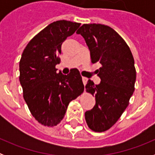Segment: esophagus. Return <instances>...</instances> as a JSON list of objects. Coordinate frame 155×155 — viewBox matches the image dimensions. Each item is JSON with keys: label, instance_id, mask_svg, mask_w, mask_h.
<instances>
[{"label": "esophagus", "instance_id": "1", "mask_svg": "<svg viewBox=\"0 0 155 155\" xmlns=\"http://www.w3.org/2000/svg\"><path fill=\"white\" fill-rule=\"evenodd\" d=\"M82 81H83L84 84L85 85V84H87V78H85V77H82Z\"/></svg>", "mask_w": 155, "mask_h": 155}]
</instances>
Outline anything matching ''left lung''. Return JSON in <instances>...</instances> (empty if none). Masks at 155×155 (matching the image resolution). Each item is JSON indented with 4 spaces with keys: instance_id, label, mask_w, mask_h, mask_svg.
I'll return each mask as SVG.
<instances>
[{
    "instance_id": "1",
    "label": "left lung",
    "mask_w": 155,
    "mask_h": 155,
    "mask_svg": "<svg viewBox=\"0 0 155 155\" xmlns=\"http://www.w3.org/2000/svg\"><path fill=\"white\" fill-rule=\"evenodd\" d=\"M85 40L91 62H99L98 84L87 81L85 88L95 98V105L85 112L91 130L103 132L113 127L129 105L134 91L136 70L130 50L124 39L111 27L84 24L76 32Z\"/></svg>"
}]
</instances>
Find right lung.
<instances>
[{
  "mask_svg": "<svg viewBox=\"0 0 155 155\" xmlns=\"http://www.w3.org/2000/svg\"><path fill=\"white\" fill-rule=\"evenodd\" d=\"M80 25L66 20L51 23L31 39L21 54L19 81L23 97L31 115L42 125H57L70 102L84 91L78 70L64 75L55 68L61 45Z\"/></svg>",
  "mask_w": 155,
  "mask_h": 155,
  "instance_id": "add662e5",
  "label": "right lung"
}]
</instances>
